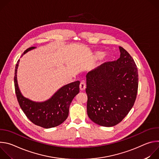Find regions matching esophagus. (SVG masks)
Here are the masks:
<instances>
[{"label":"esophagus","mask_w":159,"mask_h":159,"mask_svg":"<svg viewBox=\"0 0 159 159\" xmlns=\"http://www.w3.org/2000/svg\"><path fill=\"white\" fill-rule=\"evenodd\" d=\"M86 87V85L84 81H82L80 84V90H84Z\"/></svg>","instance_id":"esophagus-1"}]
</instances>
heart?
Here are the masks:
<instances>
[{"label": "heart", "instance_id": "b5f03b06", "mask_svg": "<svg viewBox=\"0 0 159 159\" xmlns=\"http://www.w3.org/2000/svg\"><path fill=\"white\" fill-rule=\"evenodd\" d=\"M96 55L98 57H101L102 56V52H98L96 53Z\"/></svg>", "mask_w": 159, "mask_h": 159}]
</instances>
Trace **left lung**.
<instances>
[{
  "instance_id": "8db88e82",
  "label": "left lung",
  "mask_w": 159,
  "mask_h": 159,
  "mask_svg": "<svg viewBox=\"0 0 159 159\" xmlns=\"http://www.w3.org/2000/svg\"><path fill=\"white\" fill-rule=\"evenodd\" d=\"M120 58L104 63L86 75L87 115L102 126L111 127L120 123L137 98V65L126 50L120 47Z\"/></svg>"
}]
</instances>
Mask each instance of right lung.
Listing matches in <instances>:
<instances>
[{
	"mask_svg": "<svg viewBox=\"0 0 159 159\" xmlns=\"http://www.w3.org/2000/svg\"><path fill=\"white\" fill-rule=\"evenodd\" d=\"M35 47L26 50L22 56ZM17 61L14 73V87L19 104L26 117L34 125L44 128L57 126L65 121L69 115L70 104L79 93V81L67 84L61 89L49 100L43 102H35L22 96L17 82Z\"/></svg>",
	"mask_w": 159,
	"mask_h": 159,
	"instance_id": "1",
	"label": "right lung"
}]
</instances>
